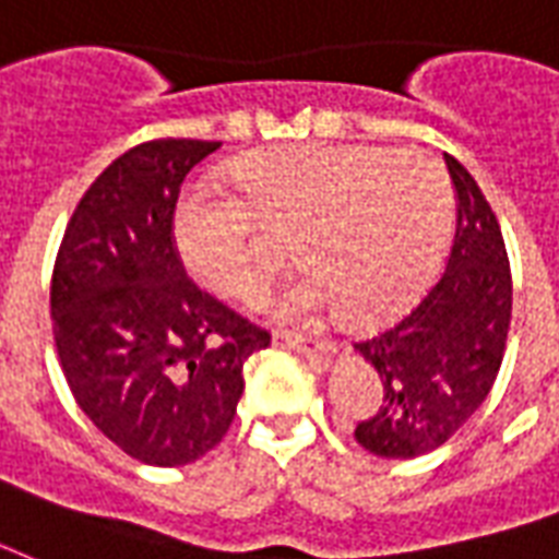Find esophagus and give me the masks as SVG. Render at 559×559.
<instances>
[{
  "instance_id": "1",
  "label": "esophagus",
  "mask_w": 559,
  "mask_h": 559,
  "mask_svg": "<svg viewBox=\"0 0 559 559\" xmlns=\"http://www.w3.org/2000/svg\"><path fill=\"white\" fill-rule=\"evenodd\" d=\"M276 345H283V348H295V352L307 354L309 360H316L321 364L330 352H333V345L324 340H307V336H292V333H274Z\"/></svg>"
}]
</instances>
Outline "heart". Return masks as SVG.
<instances>
[{
  "label": "heart",
  "mask_w": 559,
  "mask_h": 559,
  "mask_svg": "<svg viewBox=\"0 0 559 559\" xmlns=\"http://www.w3.org/2000/svg\"><path fill=\"white\" fill-rule=\"evenodd\" d=\"M243 202L199 185L175 211L187 271L223 297L259 295L283 262L262 238L292 235L309 274L271 297L285 321L319 316L372 324L429 285L452 229V187L435 160L372 145H295L255 151L231 166Z\"/></svg>",
  "instance_id": "b5f03b06"
}]
</instances>
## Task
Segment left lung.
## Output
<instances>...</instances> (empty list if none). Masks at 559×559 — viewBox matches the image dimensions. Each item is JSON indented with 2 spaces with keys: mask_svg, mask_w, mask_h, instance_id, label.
I'll use <instances>...</instances> for the list:
<instances>
[{
  "mask_svg": "<svg viewBox=\"0 0 559 559\" xmlns=\"http://www.w3.org/2000/svg\"><path fill=\"white\" fill-rule=\"evenodd\" d=\"M455 187V238L438 283L408 316L354 352L384 384V405L354 438L381 459L438 450L495 386L512 319V274L497 217L474 175L443 154Z\"/></svg>",
  "mask_w": 559,
  "mask_h": 559,
  "instance_id": "8db88e82",
  "label": "left lung"
}]
</instances>
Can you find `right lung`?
<instances>
[{"label": "right lung", "mask_w": 559, "mask_h": 559, "mask_svg": "<svg viewBox=\"0 0 559 559\" xmlns=\"http://www.w3.org/2000/svg\"><path fill=\"white\" fill-rule=\"evenodd\" d=\"M219 142L151 140L85 190L50 285L59 364L85 417L154 467L214 450L271 333L187 276L173 217L187 173Z\"/></svg>", "instance_id": "add662e5"}]
</instances>
